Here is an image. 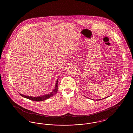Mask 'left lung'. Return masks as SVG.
Returning a JSON list of instances; mask_svg holds the SVG:
<instances>
[{
  "label": "left lung",
  "mask_w": 133,
  "mask_h": 133,
  "mask_svg": "<svg viewBox=\"0 0 133 133\" xmlns=\"http://www.w3.org/2000/svg\"><path fill=\"white\" fill-rule=\"evenodd\" d=\"M106 98H107V97H106ZM105 99V98H103V99ZM93 100V99H92ZM101 100V99H99V100Z\"/></svg>",
  "instance_id": "left-lung-1"
}]
</instances>
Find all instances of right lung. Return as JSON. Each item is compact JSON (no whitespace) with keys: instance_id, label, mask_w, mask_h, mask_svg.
Returning <instances> with one entry per match:
<instances>
[{"instance_id":"1","label":"right lung","mask_w":133,"mask_h":133,"mask_svg":"<svg viewBox=\"0 0 133 133\" xmlns=\"http://www.w3.org/2000/svg\"><path fill=\"white\" fill-rule=\"evenodd\" d=\"M58 79H57V81L56 82L55 87L54 89L49 94H46V95L39 96V97H32V96H25V95H23V94H21L20 93L19 94L22 97H24L28 99H29L30 100H32L34 101H42L45 100L47 99H49V98H50L51 97H52L53 96H54L57 93V91H58Z\"/></svg>"}]
</instances>
